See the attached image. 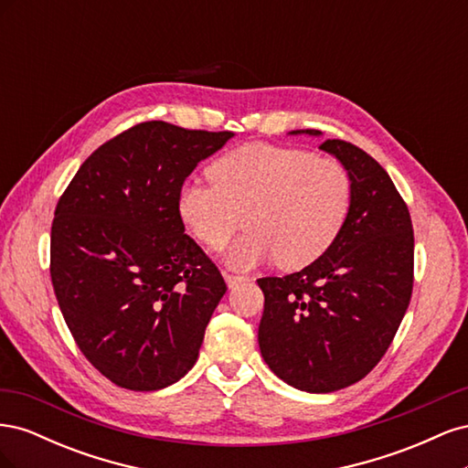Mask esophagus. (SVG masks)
<instances>
[{
  "instance_id": "esophagus-1",
  "label": "esophagus",
  "mask_w": 468,
  "mask_h": 468,
  "mask_svg": "<svg viewBox=\"0 0 468 468\" xmlns=\"http://www.w3.org/2000/svg\"><path fill=\"white\" fill-rule=\"evenodd\" d=\"M224 281H226V285H229V289H234V287H238L239 282L244 281V277H239V275H230V273H224Z\"/></svg>"
}]
</instances>
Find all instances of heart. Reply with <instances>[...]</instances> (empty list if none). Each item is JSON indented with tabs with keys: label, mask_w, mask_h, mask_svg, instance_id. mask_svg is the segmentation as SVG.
Instances as JSON below:
<instances>
[{
	"label": "heart",
	"mask_w": 468,
	"mask_h": 468,
	"mask_svg": "<svg viewBox=\"0 0 468 468\" xmlns=\"http://www.w3.org/2000/svg\"><path fill=\"white\" fill-rule=\"evenodd\" d=\"M208 177L181 187L179 217L201 244L220 250L244 215L248 232L224 256L236 271L273 260L282 269L310 265L332 248L351 208L346 167L299 148L239 146L212 164Z\"/></svg>",
	"instance_id": "heart-1"
}]
</instances>
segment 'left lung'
<instances>
[{"mask_svg":"<svg viewBox=\"0 0 468 468\" xmlns=\"http://www.w3.org/2000/svg\"><path fill=\"white\" fill-rule=\"evenodd\" d=\"M320 150L351 179L344 230L301 271L258 279L265 294L261 356L287 385L314 394L346 388L373 371L406 314L414 282L412 220L388 174L346 140H325Z\"/></svg>","mask_w":468,"mask_h":468,"instance_id":"left-lung-1","label":"left lung"}]
</instances>
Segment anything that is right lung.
<instances>
[{"mask_svg":"<svg viewBox=\"0 0 468 468\" xmlns=\"http://www.w3.org/2000/svg\"><path fill=\"white\" fill-rule=\"evenodd\" d=\"M232 136L140 122L99 146L56 205V299L83 356L117 387L165 388L199 357L226 282L186 234L177 199Z\"/></svg>","mask_w":468,"mask_h":468,"instance_id":"obj_1","label":"right lung"}]
</instances>
